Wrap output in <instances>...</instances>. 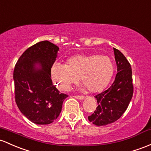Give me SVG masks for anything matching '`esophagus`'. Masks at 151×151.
<instances>
[{"instance_id": "esophagus-1", "label": "esophagus", "mask_w": 151, "mask_h": 151, "mask_svg": "<svg viewBox=\"0 0 151 151\" xmlns=\"http://www.w3.org/2000/svg\"><path fill=\"white\" fill-rule=\"evenodd\" d=\"M74 97H75L76 99H78V100H83L84 98L83 95H75Z\"/></svg>"}]
</instances>
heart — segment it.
<instances>
[{"instance_id":"obj_1","label":"heart","mask_w":151,"mask_h":151,"mask_svg":"<svg viewBox=\"0 0 151 151\" xmlns=\"http://www.w3.org/2000/svg\"><path fill=\"white\" fill-rule=\"evenodd\" d=\"M114 72L110 59L97 54H78L67 59V64L55 63L51 67V78L59 90H67L79 80L92 92L104 89Z\"/></svg>"}]
</instances>
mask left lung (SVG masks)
<instances>
[{
  "mask_svg": "<svg viewBox=\"0 0 151 151\" xmlns=\"http://www.w3.org/2000/svg\"><path fill=\"white\" fill-rule=\"evenodd\" d=\"M117 73L110 88L95 96L97 107L88 120L104 126L118 120L127 110L132 94V69L130 63L118 49L113 48Z\"/></svg>",
  "mask_w": 151,
  "mask_h": 151,
  "instance_id": "left-lung-1",
  "label": "left lung"
}]
</instances>
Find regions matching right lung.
Segmentation results:
<instances>
[{
  "label": "right lung",
  "mask_w": 151,
  "mask_h": 151,
  "mask_svg": "<svg viewBox=\"0 0 151 151\" xmlns=\"http://www.w3.org/2000/svg\"><path fill=\"white\" fill-rule=\"evenodd\" d=\"M59 48L49 41L23 53L14 71L15 99L25 117L38 125H48L59 117L67 94L59 93L51 79V67Z\"/></svg>",
  "instance_id": "obj_1"
}]
</instances>
